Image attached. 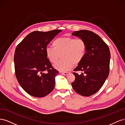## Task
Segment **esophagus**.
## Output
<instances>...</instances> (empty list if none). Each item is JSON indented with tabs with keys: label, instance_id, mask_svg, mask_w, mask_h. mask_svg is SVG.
Wrapping results in <instances>:
<instances>
[{
	"label": "esophagus",
	"instance_id": "34e87169",
	"mask_svg": "<svg viewBox=\"0 0 125 125\" xmlns=\"http://www.w3.org/2000/svg\"><path fill=\"white\" fill-rule=\"evenodd\" d=\"M68 73H67V72H65V73H62V74H63L64 75H66Z\"/></svg>",
	"mask_w": 125,
	"mask_h": 125
}]
</instances>
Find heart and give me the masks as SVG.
<instances>
[{"label":"heart","mask_w":125,"mask_h":125,"mask_svg":"<svg viewBox=\"0 0 125 125\" xmlns=\"http://www.w3.org/2000/svg\"><path fill=\"white\" fill-rule=\"evenodd\" d=\"M54 47L48 46L45 49V54L52 63L56 62L61 55L62 59L54 67L61 72L70 70L73 63L78 64L84 58L86 52V44L81 39L63 37L56 39L52 42Z\"/></svg>","instance_id":"heart-1"}]
</instances>
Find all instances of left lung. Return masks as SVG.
<instances>
[{
	"label": "left lung",
	"mask_w": 125,
	"mask_h": 125,
	"mask_svg": "<svg viewBox=\"0 0 125 125\" xmlns=\"http://www.w3.org/2000/svg\"><path fill=\"white\" fill-rule=\"evenodd\" d=\"M72 35L85 41L86 52L84 58L73 70L83 71L85 74L73 73L75 80L71 85L79 94L89 96L101 88L108 76L110 51L104 41L92 31L80 30L73 32Z\"/></svg>",
	"instance_id": "obj_1"
}]
</instances>
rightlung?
<instances>
[{
    "label": "right lung",
    "mask_w": 125,
    "mask_h": 125,
    "mask_svg": "<svg viewBox=\"0 0 125 125\" xmlns=\"http://www.w3.org/2000/svg\"><path fill=\"white\" fill-rule=\"evenodd\" d=\"M61 31H34L17 45L14 56L16 76L19 83L30 95L42 97L54 88L55 77L59 72L47 59L45 49ZM45 71L47 73H44Z\"/></svg>",
    "instance_id": "add662e5"
}]
</instances>
